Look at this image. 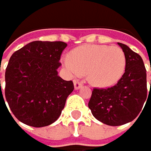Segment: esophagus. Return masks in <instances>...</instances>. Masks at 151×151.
I'll return each instance as SVG.
<instances>
[{"label": "esophagus", "instance_id": "esophagus-1", "mask_svg": "<svg viewBox=\"0 0 151 151\" xmlns=\"http://www.w3.org/2000/svg\"><path fill=\"white\" fill-rule=\"evenodd\" d=\"M74 86L76 90H78L81 86H82V82L79 80H74Z\"/></svg>", "mask_w": 151, "mask_h": 151}]
</instances>
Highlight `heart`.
<instances>
[{
  "instance_id": "obj_1",
  "label": "heart",
  "mask_w": 151,
  "mask_h": 151,
  "mask_svg": "<svg viewBox=\"0 0 151 151\" xmlns=\"http://www.w3.org/2000/svg\"><path fill=\"white\" fill-rule=\"evenodd\" d=\"M63 63L72 75H87L91 84L110 87L123 76L126 57L119 46L84 45L73 50Z\"/></svg>"
}]
</instances>
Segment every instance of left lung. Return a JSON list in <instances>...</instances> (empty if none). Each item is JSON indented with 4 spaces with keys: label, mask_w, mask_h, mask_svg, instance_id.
I'll return each mask as SVG.
<instances>
[{
    "label": "left lung",
    "mask_w": 151,
    "mask_h": 151,
    "mask_svg": "<svg viewBox=\"0 0 151 151\" xmlns=\"http://www.w3.org/2000/svg\"><path fill=\"white\" fill-rule=\"evenodd\" d=\"M118 44L126 57L125 73L112 87L94 88L88 104L95 118L109 126H121L134 120L147 96V71L142 58L126 44Z\"/></svg>",
    "instance_id": "obj_1"
}]
</instances>
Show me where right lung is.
Wrapping results in <instances>:
<instances>
[{
	"mask_svg": "<svg viewBox=\"0 0 151 151\" xmlns=\"http://www.w3.org/2000/svg\"><path fill=\"white\" fill-rule=\"evenodd\" d=\"M66 46L63 41L36 40L11 56L5 70L4 94L12 114L22 123L41 128L60 116L74 91L73 81L58 76ZM1 98L4 102L1 91Z\"/></svg>",
	"mask_w": 151,
	"mask_h": 151,
	"instance_id": "right-lung-1",
	"label": "right lung"
}]
</instances>
